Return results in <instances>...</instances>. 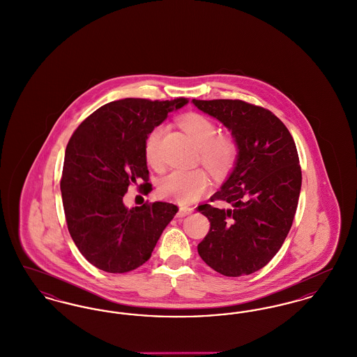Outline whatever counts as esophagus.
I'll return each mask as SVG.
<instances>
[{"label":"esophagus","instance_id":"34e87169","mask_svg":"<svg viewBox=\"0 0 357 357\" xmlns=\"http://www.w3.org/2000/svg\"><path fill=\"white\" fill-rule=\"evenodd\" d=\"M194 211V208L192 207H187V206H181L179 207V210H178V214H176V217L178 218H183V217H186L188 214H191Z\"/></svg>","mask_w":357,"mask_h":357}]
</instances>
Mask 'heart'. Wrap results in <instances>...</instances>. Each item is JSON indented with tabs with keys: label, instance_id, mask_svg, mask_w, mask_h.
Listing matches in <instances>:
<instances>
[{
	"label": "heart",
	"instance_id": "1",
	"mask_svg": "<svg viewBox=\"0 0 357 357\" xmlns=\"http://www.w3.org/2000/svg\"><path fill=\"white\" fill-rule=\"evenodd\" d=\"M181 127L199 149L201 160L206 167L223 171L233 165L237 155L236 144L226 136L217 135V127L208 118L201 114H188L181 120ZM163 131L165 127L158 126L146 139V160L153 169L162 167L159 143ZM208 185V178L202 170H174L160 181L158 191L162 198L190 204L199 198Z\"/></svg>",
	"mask_w": 357,
	"mask_h": 357
}]
</instances>
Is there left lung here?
Wrapping results in <instances>:
<instances>
[{
	"label": "left lung",
	"instance_id": "1",
	"mask_svg": "<svg viewBox=\"0 0 357 357\" xmlns=\"http://www.w3.org/2000/svg\"><path fill=\"white\" fill-rule=\"evenodd\" d=\"M192 104L220 120L237 146L233 170L210 198L229 207L197 208L210 221L198 253L223 275L252 274L277 255L293 223L303 179L294 140L262 107L227 99H192Z\"/></svg>",
	"mask_w": 357,
	"mask_h": 357
}]
</instances>
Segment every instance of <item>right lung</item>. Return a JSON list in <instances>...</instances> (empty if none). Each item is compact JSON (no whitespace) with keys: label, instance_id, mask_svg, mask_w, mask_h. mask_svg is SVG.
I'll use <instances>...</instances> for the list:
<instances>
[{"label":"right lung","instance_id":"obj_1","mask_svg":"<svg viewBox=\"0 0 357 357\" xmlns=\"http://www.w3.org/2000/svg\"><path fill=\"white\" fill-rule=\"evenodd\" d=\"M188 99L127 98L96 109L69 139L60 182L69 234L85 259L108 273L131 272L150 259L178 211L153 202L127 207L123 197L139 181L149 194L144 144L149 134Z\"/></svg>","mask_w":357,"mask_h":357}]
</instances>
